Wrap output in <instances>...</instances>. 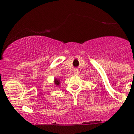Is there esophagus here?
I'll return each instance as SVG.
<instances>
[{
    "label": "esophagus",
    "instance_id": "obj_1",
    "mask_svg": "<svg viewBox=\"0 0 134 134\" xmlns=\"http://www.w3.org/2000/svg\"><path fill=\"white\" fill-rule=\"evenodd\" d=\"M74 74L75 76H77V75L79 74V70H78L77 69H75V70H74Z\"/></svg>",
    "mask_w": 134,
    "mask_h": 134
}]
</instances>
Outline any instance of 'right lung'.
Here are the masks:
<instances>
[{
  "label": "right lung",
  "instance_id": "obj_1",
  "mask_svg": "<svg viewBox=\"0 0 134 134\" xmlns=\"http://www.w3.org/2000/svg\"><path fill=\"white\" fill-rule=\"evenodd\" d=\"M54 83L56 86H59L60 83V81L59 79H56V78H55V79H54Z\"/></svg>",
  "mask_w": 134,
  "mask_h": 134
}]
</instances>
